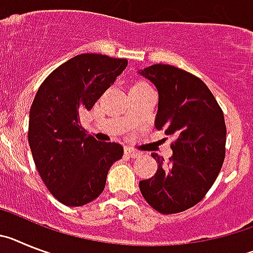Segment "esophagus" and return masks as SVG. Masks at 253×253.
Masks as SVG:
<instances>
[{
	"instance_id": "esophagus-1",
	"label": "esophagus",
	"mask_w": 253,
	"mask_h": 253,
	"mask_svg": "<svg viewBox=\"0 0 253 253\" xmlns=\"http://www.w3.org/2000/svg\"><path fill=\"white\" fill-rule=\"evenodd\" d=\"M125 155L128 158H139L140 155H141V153H140V151L133 150V149L131 148H126L125 149Z\"/></svg>"
}]
</instances>
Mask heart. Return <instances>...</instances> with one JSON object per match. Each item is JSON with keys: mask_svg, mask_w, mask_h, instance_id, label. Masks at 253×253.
I'll return each mask as SVG.
<instances>
[{"mask_svg": "<svg viewBox=\"0 0 253 253\" xmlns=\"http://www.w3.org/2000/svg\"><path fill=\"white\" fill-rule=\"evenodd\" d=\"M145 86H148V85L145 84V83H136V84L133 85L132 87H131V90H132V89H140V87H145Z\"/></svg>", "mask_w": 253, "mask_h": 253, "instance_id": "b5f03b06", "label": "heart"}]
</instances>
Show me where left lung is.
Segmentation results:
<instances>
[{
	"label": "left lung",
	"mask_w": 253,
	"mask_h": 253,
	"mask_svg": "<svg viewBox=\"0 0 253 253\" xmlns=\"http://www.w3.org/2000/svg\"><path fill=\"white\" fill-rule=\"evenodd\" d=\"M139 74L159 94L155 127L175 139L168 163L153 154L158 170L140 181V191L162 214L184 211L204 199L223 166L227 137L223 111L204 81L184 70L158 63Z\"/></svg>",
	"instance_id": "1"
}]
</instances>
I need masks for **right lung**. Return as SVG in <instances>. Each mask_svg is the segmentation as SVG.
Instances as JSON below:
<instances>
[{
  "mask_svg": "<svg viewBox=\"0 0 253 253\" xmlns=\"http://www.w3.org/2000/svg\"><path fill=\"white\" fill-rule=\"evenodd\" d=\"M127 66L125 58L75 56L43 81L29 113L30 150L49 192L66 206H83L103 192L122 145L98 141L80 125Z\"/></svg>",
  "mask_w": 253,
  "mask_h": 253,
  "instance_id": "add662e5",
  "label": "right lung"
}]
</instances>
